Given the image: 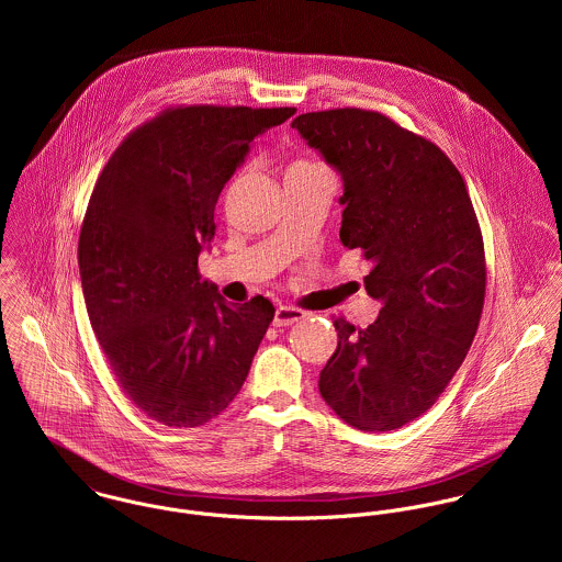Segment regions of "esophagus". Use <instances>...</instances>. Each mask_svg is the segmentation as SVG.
<instances>
[{
	"label": "esophagus",
	"instance_id": "34e87169",
	"mask_svg": "<svg viewBox=\"0 0 562 562\" xmlns=\"http://www.w3.org/2000/svg\"><path fill=\"white\" fill-rule=\"evenodd\" d=\"M305 316H307V314H305L303 310H299V307H279L277 314H274L272 324H274V326H290V324H294V322L303 321Z\"/></svg>",
	"mask_w": 562,
	"mask_h": 562
}]
</instances>
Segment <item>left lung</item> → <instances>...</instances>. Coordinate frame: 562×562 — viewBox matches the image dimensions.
Returning <instances> with one entry per match:
<instances>
[{
  "instance_id": "obj_1",
  "label": "left lung",
  "mask_w": 562,
  "mask_h": 562,
  "mask_svg": "<svg viewBox=\"0 0 562 562\" xmlns=\"http://www.w3.org/2000/svg\"><path fill=\"white\" fill-rule=\"evenodd\" d=\"M292 127L339 170V238L372 261L363 281L383 305L368 328L333 321L322 398L359 430L401 428L443 394L479 330L486 263L465 179L381 112H307Z\"/></svg>"
}]
</instances>
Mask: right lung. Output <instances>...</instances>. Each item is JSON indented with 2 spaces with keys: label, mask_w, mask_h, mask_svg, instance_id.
<instances>
[{
  "label": "right lung",
  "mask_w": 562,
  "mask_h": 562,
  "mask_svg": "<svg viewBox=\"0 0 562 562\" xmlns=\"http://www.w3.org/2000/svg\"><path fill=\"white\" fill-rule=\"evenodd\" d=\"M294 112L166 108L97 177L78 244L86 312L119 387L164 426L223 413L274 318L268 299L234 305L201 281L199 252L250 143Z\"/></svg>",
  "instance_id": "right-lung-1"
}]
</instances>
